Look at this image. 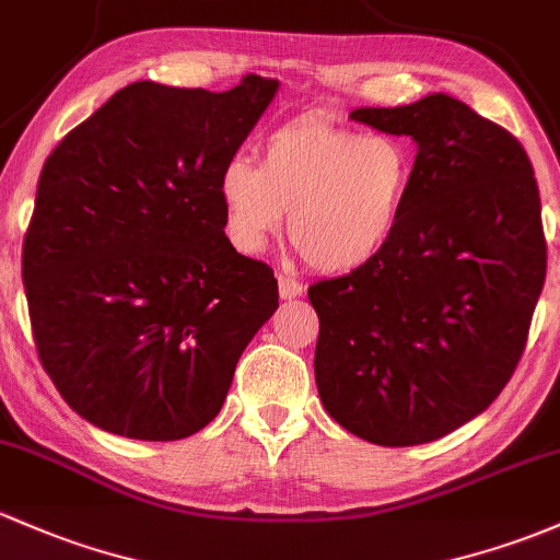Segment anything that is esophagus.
I'll return each mask as SVG.
<instances>
[{"label":"esophagus","mask_w":560,"mask_h":560,"mask_svg":"<svg viewBox=\"0 0 560 560\" xmlns=\"http://www.w3.org/2000/svg\"><path fill=\"white\" fill-rule=\"evenodd\" d=\"M278 288H280L282 299H299L304 293L302 282L293 280V278H285V275H280V278H278Z\"/></svg>","instance_id":"1"}]
</instances>
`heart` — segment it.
<instances>
[{
	"label": "heart",
	"mask_w": 560,
	"mask_h": 560,
	"mask_svg": "<svg viewBox=\"0 0 560 560\" xmlns=\"http://www.w3.org/2000/svg\"><path fill=\"white\" fill-rule=\"evenodd\" d=\"M413 182L406 143L306 117L275 130L261 165L234 154L221 165L219 197L243 250L264 248L280 232L310 267L354 272L382 256L398 232Z\"/></svg>",
	"instance_id": "1"
}]
</instances>
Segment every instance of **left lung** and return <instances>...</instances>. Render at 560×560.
<instances>
[{
	"mask_svg": "<svg viewBox=\"0 0 560 560\" xmlns=\"http://www.w3.org/2000/svg\"><path fill=\"white\" fill-rule=\"evenodd\" d=\"M350 117L408 136L417 160L382 256L310 288L317 393L352 435L419 446L483 413L518 365L547 269L537 178L508 130L446 93Z\"/></svg>",
	"mask_w": 560,
	"mask_h": 560,
	"instance_id": "1",
	"label": "left lung"
}]
</instances>
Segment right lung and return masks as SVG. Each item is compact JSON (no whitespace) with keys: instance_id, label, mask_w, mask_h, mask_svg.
Returning a JSON list of instances; mask_svg holds the SVG:
<instances>
[{"instance_id":"right-lung-1","label":"right lung","mask_w":560,"mask_h":560,"mask_svg":"<svg viewBox=\"0 0 560 560\" xmlns=\"http://www.w3.org/2000/svg\"><path fill=\"white\" fill-rule=\"evenodd\" d=\"M278 88L133 82L47 158L23 285L42 365L90 424L182 441L224 406L278 280L232 248L219 173Z\"/></svg>"}]
</instances>
